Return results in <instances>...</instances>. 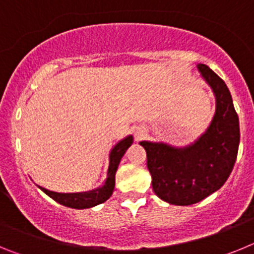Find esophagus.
I'll list each match as a JSON object with an SVG mask.
<instances>
[{"instance_id": "34e87169", "label": "esophagus", "mask_w": 254, "mask_h": 254, "mask_svg": "<svg viewBox=\"0 0 254 254\" xmlns=\"http://www.w3.org/2000/svg\"><path fill=\"white\" fill-rule=\"evenodd\" d=\"M143 134H145V129L141 128V127L136 128V131H134V136H136V140H140V138L142 137Z\"/></svg>"}]
</instances>
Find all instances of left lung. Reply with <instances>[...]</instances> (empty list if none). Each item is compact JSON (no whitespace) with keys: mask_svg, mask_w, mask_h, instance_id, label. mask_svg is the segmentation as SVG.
Here are the masks:
<instances>
[{"mask_svg":"<svg viewBox=\"0 0 254 254\" xmlns=\"http://www.w3.org/2000/svg\"><path fill=\"white\" fill-rule=\"evenodd\" d=\"M215 95V114L194 142L177 147L165 142L141 141L146 150L152 190L170 205L188 206L223 187L237 160L239 118L225 82L208 66L197 64Z\"/></svg>","mask_w":254,"mask_h":254,"instance_id":"1","label":"left lung"}]
</instances>
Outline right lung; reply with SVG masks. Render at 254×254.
I'll list each match as a JSON object with an SVG mask.
<instances>
[{"label": "right lung", "instance_id": "right-lung-1", "mask_svg": "<svg viewBox=\"0 0 254 254\" xmlns=\"http://www.w3.org/2000/svg\"><path fill=\"white\" fill-rule=\"evenodd\" d=\"M132 142H133V136L129 134L114 145L113 149L111 150V154H109V167H108L107 179L104 181V185L95 188V190H87V192H77V193H58V192L46 190L40 186H38V187L43 190L44 193L48 194L51 198L55 199L56 202L66 206V207L81 210V208H90L96 205H100V203L105 202L113 193L114 186H116L117 169H118L121 159L127 151V149L131 146Z\"/></svg>", "mask_w": 254, "mask_h": 254}]
</instances>
